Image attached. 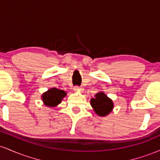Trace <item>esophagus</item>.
<instances>
[{"instance_id":"34e87169","label":"esophagus","mask_w":160,"mask_h":160,"mask_svg":"<svg viewBox=\"0 0 160 160\" xmlns=\"http://www.w3.org/2000/svg\"><path fill=\"white\" fill-rule=\"evenodd\" d=\"M74 90L75 92H82V89L81 87H80V86H74Z\"/></svg>"}]
</instances>
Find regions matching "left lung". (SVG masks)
Here are the masks:
<instances>
[{
	"label": "left lung",
	"mask_w": 160,
	"mask_h": 160,
	"mask_svg": "<svg viewBox=\"0 0 160 160\" xmlns=\"http://www.w3.org/2000/svg\"><path fill=\"white\" fill-rule=\"evenodd\" d=\"M90 104L96 114L100 117H105L112 111L113 108V103L103 92H98L95 95L94 98H92Z\"/></svg>",
	"instance_id": "8db88e82"
}]
</instances>
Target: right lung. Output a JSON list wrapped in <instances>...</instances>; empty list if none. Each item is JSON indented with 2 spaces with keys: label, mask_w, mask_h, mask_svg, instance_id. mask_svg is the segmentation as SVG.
<instances>
[{
  "label": "right lung",
  "mask_w": 160,
  "mask_h": 160,
  "mask_svg": "<svg viewBox=\"0 0 160 160\" xmlns=\"http://www.w3.org/2000/svg\"><path fill=\"white\" fill-rule=\"evenodd\" d=\"M66 92L57 88H52L42 95L41 98L45 105L48 107H56L61 103L62 98L66 96Z\"/></svg>",
  "instance_id": "add662e5"
}]
</instances>
